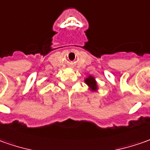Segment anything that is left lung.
Masks as SVG:
<instances>
[{
    "mask_svg": "<svg viewBox=\"0 0 150 150\" xmlns=\"http://www.w3.org/2000/svg\"><path fill=\"white\" fill-rule=\"evenodd\" d=\"M85 82L87 84V86L90 87V89L92 91H96L97 90V85H96V82L95 78L92 76H89L85 79Z\"/></svg>",
    "mask_w": 150,
    "mask_h": 150,
    "instance_id": "obj_1",
    "label": "left lung"
}]
</instances>
